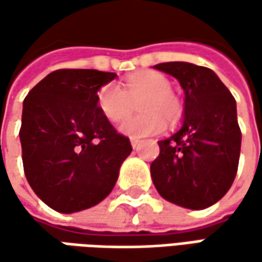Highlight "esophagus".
<instances>
[{"label": "esophagus", "mask_w": 262, "mask_h": 262, "mask_svg": "<svg viewBox=\"0 0 262 262\" xmlns=\"http://www.w3.org/2000/svg\"><path fill=\"white\" fill-rule=\"evenodd\" d=\"M129 141H131V146H133V148H137L138 144H140V140H138V138H131Z\"/></svg>", "instance_id": "34e87169"}]
</instances>
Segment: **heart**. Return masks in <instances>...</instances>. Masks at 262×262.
Wrapping results in <instances>:
<instances>
[{
	"mask_svg": "<svg viewBox=\"0 0 262 262\" xmlns=\"http://www.w3.org/2000/svg\"><path fill=\"white\" fill-rule=\"evenodd\" d=\"M141 95L145 97L139 102V108L143 114L124 118L132 108V102ZM97 107L111 122H118L123 117L118 129L131 138L159 134L165 128V121L175 124L182 114L170 81L155 71H140L128 77L124 90L116 84L103 86L97 93Z\"/></svg>",
	"mask_w": 262,
	"mask_h": 262,
	"instance_id": "heart-1",
	"label": "heart"
}]
</instances>
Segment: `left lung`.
Masks as SVG:
<instances>
[{
	"instance_id": "obj_1",
	"label": "left lung",
	"mask_w": 262,
	"mask_h": 262,
	"mask_svg": "<svg viewBox=\"0 0 262 262\" xmlns=\"http://www.w3.org/2000/svg\"><path fill=\"white\" fill-rule=\"evenodd\" d=\"M153 68L175 77L185 93L182 126L159 141L153 184L169 203L203 210L223 198L236 176L242 140L236 100L210 68L179 61Z\"/></svg>"
}]
</instances>
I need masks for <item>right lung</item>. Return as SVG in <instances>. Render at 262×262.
<instances>
[{
    "label": "right lung",
    "instance_id": "obj_1",
    "mask_svg": "<svg viewBox=\"0 0 262 262\" xmlns=\"http://www.w3.org/2000/svg\"><path fill=\"white\" fill-rule=\"evenodd\" d=\"M115 77L56 70L26 96L20 128L25 175L55 211L70 214L103 201L133 150L97 107V92Z\"/></svg>",
    "mask_w": 262,
    "mask_h": 262
}]
</instances>
